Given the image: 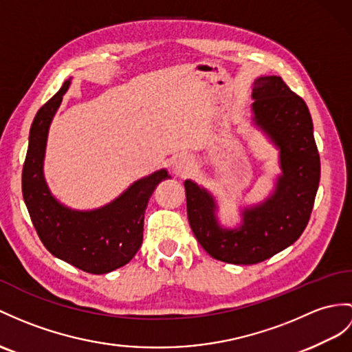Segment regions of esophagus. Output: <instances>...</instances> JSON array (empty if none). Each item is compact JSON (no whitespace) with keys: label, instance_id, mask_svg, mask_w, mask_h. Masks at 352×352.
<instances>
[{"label":"esophagus","instance_id":"esophagus-1","mask_svg":"<svg viewBox=\"0 0 352 352\" xmlns=\"http://www.w3.org/2000/svg\"><path fill=\"white\" fill-rule=\"evenodd\" d=\"M192 168V160L188 155H179L173 162V173L179 177L188 176Z\"/></svg>","mask_w":352,"mask_h":352}]
</instances>
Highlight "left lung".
<instances>
[{"label":"left lung","mask_w":352,"mask_h":352,"mask_svg":"<svg viewBox=\"0 0 352 352\" xmlns=\"http://www.w3.org/2000/svg\"><path fill=\"white\" fill-rule=\"evenodd\" d=\"M252 98L255 125L279 149L282 173L270 197L245 208L237 228H222L210 192L185 181L188 221L195 239L213 258L230 264L261 263L293 245L309 222L320 184V153L303 98L279 76L255 79Z\"/></svg>","instance_id":"left-lung-1"}]
</instances>
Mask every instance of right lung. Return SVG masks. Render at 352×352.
<instances>
[{
	"label": "right lung",
	"instance_id": "add662e5",
	"mask_svg": "<svg viewBox=\"0 0 352 352\" xmlns=\"http://www.w3.org/2000/svg\"><path fill=\"white\" fill-rule=\"evenodd\" d=\"M70 82L65 80L34 118L22 170V194L46 250L77 269L102 275L130 263L140 250L148 201L157 185L170 176L167 170H158L96 210H73L59 203L45 181L43 161L50 122Z\"/></svg>",
	"mask_w": 352,
	"mask_h": 352
}]
</instances>
